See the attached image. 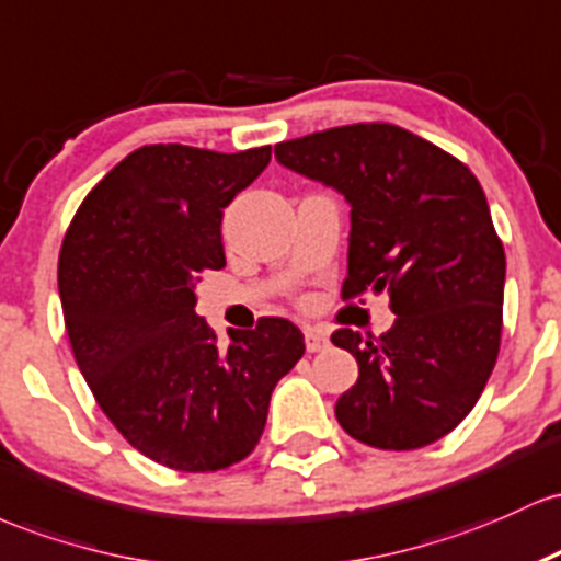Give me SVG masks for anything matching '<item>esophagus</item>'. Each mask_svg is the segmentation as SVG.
Segmentation results:
<instances>
[{
	"mask_svg": "<svg viewBox=\"0 0 561 561\" xmlns=\"http://www.w3.org/2000/svg\"><path fill=\"white\" fill-rule=\"evenodd\" d=\"M305 344L307 352H320L329 347V333L323 329H305Z\"/></svg>",
	"mask_w": 561,
	"mask_h": 561,
	"instance_id": "34e87169",
	"label": "esophagus"
}]
</instances>
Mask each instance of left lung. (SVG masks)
<instances>
[{
	"label": "left lung",
	"mask_w": 561,
	"mask_h": 561,
	"mask_svg": "<svg viewBox=\"0 0 561 561\" xmlns=\"http://www.w3.org/2000/svg\"><path fill=\"white\" fill-rule=\"evenodd\" d=\"M275 159L350 201L342 299L387 291L398 314L381 336L333 331L331 342L360 365L336 400L339 424L379 450L437 443L480 400L501 347L506 254L480 180L387 122L278 142Z\"/></svg>",
	"instance_id": "8db88e82"
}]
</instances>
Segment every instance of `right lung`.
Returning <instances> with one entry per match:
<instances>
[{"label":"right lung","mask_w":561,"mask_h":561,"mask_svg":"<svg viewBox=\"0 0 561 561\" xmlns=\"http://www.w3.org/2000/svg\"><path fill=\"white\" fill-rule=\"evenodd\" d=\"M270 145L241 153L142 145L81 201L58 286L73 357L131 448L178 471H219L260 443L270 394L299 357L291 320L217 342L196 283L225 267V206L262 174Z\"/></svg>","instance_id":"1"}]
</instances>
